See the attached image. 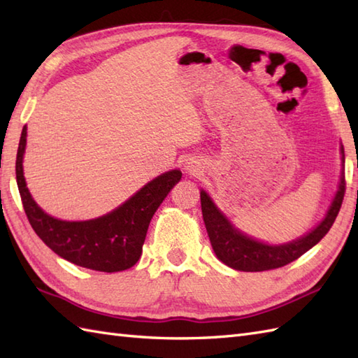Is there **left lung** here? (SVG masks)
Listing matches in <instances>:
<instances>
[{"instance_id": "8db88e82", "label": "left lung", "mask_w": 358, "mask_h": 358, "mask_svg": "<svg viewBox=\"0 0 358 358\" xmlns=\"http://www.w3.org/2000/svg\"><path fill=\"white\" fill-rule=\"evenodd\" d=\"M341 158H343L345 163L343 146H341ZM345 192L346 180L343 171L341 172L338 192L323 222L313 232L305 235V237L280 246L264 245V243L255 241L246 237V235H243L237 229H234L232 224L222 215V212H218L215 204L210 201L206 192L201 191L200 196L203 220L204 224H206L210 245L214 248V252L218 257V260H222L229 268L237 271L262 272L286 266L308 252L310 248L315 246L329 232L334 222H336L341 203H343Z\"/></svg>"}]
</instances>
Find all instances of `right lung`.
<instances>
[{
    "label": "right lung",
    "instance_id": "right-lung-1",
    "mask_svg": "<svg viewBox=\"0 0 358 358\" xmlns=\"http://www.w3.org/2000/svg\"><path fill=\"white\" fill-rule=\"evenodd\" d=\"M27 129L22 127L17 152V185L22 208L35 234L53 252L81 268L118 272L132 268L141 255L152 215L171 189L181 178L180 171H171L152 180L131 200L110 214L89 222H63L38 208L26 187L22 175V154Z\"/></svg>",
    "mask_w": 358,
    "mask_h": 358
}]
</instances>
